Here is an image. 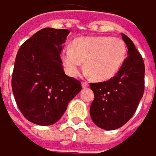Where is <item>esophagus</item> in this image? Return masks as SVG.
I'll return each mask as SVG.
<instances>
[{"mask_svg":"<svg viewBox=\"0 0 156 156\" xmlns=\"http://www.w3.org/2000/svg\"><path fill=\"white\" fill-rule=\"evenodd\" d=\"M82 85H83V88H85V87H88V86H89V83H88V82L83 81V82L82 83Z\"/></svg>","mask_w":156,"mask_h":156,"instance_id":"esophagus-1","label":"esophagus"}]
</instances>
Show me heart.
<instances>
[{
  "label": "heart",
  "mask_w": 156,
  "mask_h": 156,
  "mask_svg": "<svg viewBox=\"0 0 156 156\" xmlns=\"http://www.w3.org/2000/svg\"><path fill=\"white\" fill-rule=\"evenodd\" d=\"M126 45L122 40L109 36L81 37L73 41L72 49L62 51V59L70 75L79 73L85 62L86 72L97 81L114 77L126 57Z\"/></svg>",
  "instance_id": "1"
}]
</instances>
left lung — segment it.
<instances>
[{"mask_svg":"<svg viewBox=\"0 0 156 156\" xmlns=\"http://www.w3.org/2000/svg\"><path fill=\"white\" fill-rule=\"evenodd\" d=\"M127 46L123 64L108 81L90 83L94 100L90 107L94 122L102 129L115 130L134 115L144 91V62L128 36L122 34Z\"/></svg>","mask_w":156,"mask_h":156,"instance_id":"left-lung-1","label":"left lung"}]
</instances>
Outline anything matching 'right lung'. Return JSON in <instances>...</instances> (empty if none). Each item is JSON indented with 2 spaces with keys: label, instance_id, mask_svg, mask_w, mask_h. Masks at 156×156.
<instances>
[{
  "label": "right lung",
  "instance_id": "obj_1",
  "mask_svg": "<svg viewBox=\"0 0 156 156\" xmlns=\"http://www.w3.org/2000/svg\"><path fill=\"white\" fill-rule=\"evenodd\" d=\"M70 31L43 28L20 47L12 88L21 113L38 125L55 123L82 90L81 82L64 73L61 51Z\"/></svg>",
  "mask_w": 156,
  "mask_h": 156
}]
</instances>
